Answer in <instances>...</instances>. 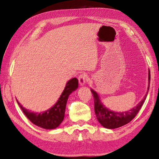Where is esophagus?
I'll use <instances>...</instances> for the list:
<instances>
[{
	"mask_svg": "<svg viewBox=\"0 0 159 159\" xmlns=\"http://www.w3.org/2000/svg\"><path fill=\"white\" fill-rule=\"evenodd\" d=\"M88 79H88V75L85 73L80 74L79 76V81L80 85H84L85 83L88 81Z\"/></svg>",
	"mask_w": 159,
	"mask_h": 159,
	"instance_id": "esophagus-1",
	"label": "esophagus"
}]
</instances>
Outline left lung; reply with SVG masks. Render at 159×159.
Masks as SVG:
<instances>
[{
    "label": "left lung",
    "mask_w": 159,
    "mask_h": 159,
    "mask_svg": "<svg viewBox=\"0 0 159 159\" xmlns=\"http://www.w3.org/2000/svg\"><path fill=\"white\" fill-rule=\"evenodd\" d=\"M149 86L147 88V94L142 99L141 102L135 107L125 112H114L109 109L102 103L99 96L95 90L91 89L95 101V112L98 121L103 127L108 129H114L127 124L130 122L136 116L138 112L143 105L145 99L147 98L150 85V71H149Z\"/></svg>",
    "instance_id": "1"
}]
</instances>
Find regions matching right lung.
Instances as JSON below:
<instances>
[{
    "label": "right lung",
    "mask_w": 159,
    "mask_h": 159,
    "mask_svg": "<svg viewBox=\"0 0 159 159\" xmlns=\"http://www.w3.org/2000/svg\"><path fill=\"white\" fill-rule=\"evenodd\" d=\"M78 87H79V80L76 78H74L69 80L57 103L50 109L44 112H31L24 108L17 100V102L24 114L31 123L44 129H55L63 121L67 99L70 94L76 90Z\"/></svg>",
    "instance_id": "add662e5"
}]
</instances>
